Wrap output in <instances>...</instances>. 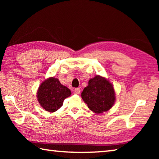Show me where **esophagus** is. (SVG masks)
Returning <instances> with one entry per match:
<instances>
[{"label":"esophagus","mask_w":159,"mask_h":159,"mask_svg":"<svg viewBox=\"0 0 159 159\" xmlns=\"http://www.w3.org/2000/svg\"><path fill=\"white\" fill-rule=\"evenodd\" d=\"M74 93L76 94V95H79L80 93V89L79 88H75L74 89Z\"/></svg>","instance_id":"34e87169"}]
</instances>
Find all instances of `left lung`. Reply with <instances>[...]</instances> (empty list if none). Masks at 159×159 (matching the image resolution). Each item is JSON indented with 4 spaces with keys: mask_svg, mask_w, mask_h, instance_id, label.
<instances>
[{
    "mask_svg": "<svg viewBox=\"0 0 159 159\" xmlns=\"http://www.w3.org/2000/svg\"><path fill=\"white\" fill-rule=\"evenodd\" d=\"M83 100L96 114L107 111L114 105L116 96L114 87L105 78L96 76L89 80L81 93Z\"/></svg>",
    "mask_w": 159,
    "mask_h": 159,
    "instance_id": "8db88e82",
    "label": "left lung"
}]
</instances>
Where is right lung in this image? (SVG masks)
Masks as SVG:
<instances>
[{"label":"right lung","mask_w":159,"mask_h":159,"mask_svg":"<svg viewBox=\"0 0 159 159\" xmlns=\"http://www.w3.org/2000/svg\"><path fill=\"white\" fill-rule=\"evenodd\" d=\"M71 90L60 80L50 77L44 80L37 92L38 101L45 111L55 112L62 106L64 99L71 95Z\"/></svg>","instance_id":"right-lung-1"}]
</instances>
